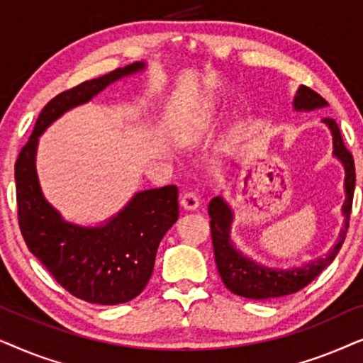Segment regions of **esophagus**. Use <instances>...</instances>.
<instances>
[{
  "label": "esophagus",
  "instance_id": "obj_1",
  "mask_svg": "<svg viewBox=\"0 0 363 363\" xmlns=\"http://www.w3.org/2000/svg\"><path fill=\"white\" fill-rule=\"evenodd\" d=\"M180 203L185 210L191 211V210H196L198 205H200V200H198V196L193 191H185L180 198Z\"/></svg>",
  "mask_w": 363,
  "mask_h": 363
}]
</instances>
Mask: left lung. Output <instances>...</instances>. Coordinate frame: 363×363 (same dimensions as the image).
<instances>
[{"label": "left lung", "instance_id": "1", "mask_svg": "<svg viewBox=\"0 0 363 363\" xmlns=\"http://www.w3.org/2000/svg\"><path fill=\"white\" fill-rule=\"evenodd\" d=\"M327 101L319 96L311 87L301 86L294 97L296 111H314V108L325 107ZM330 128L332 138H334V155L344 163L345 168V203L342 206L345 216V226L340 233L339 241L329 255L320 259H315L302 267H292V269H272L257 264L250 257L242 256L240 251L233 246L230 240V230L233 223V210L230 205L223 200V196H215L208 206V215L211 221V240L213 250H215V261L221 281L233 294H238L247 299H274L294 294V292L304 289L311 284L327 266L334 261V257L344 245L347 228H349V216L352 211V201H354L355 190V165L354 157L347 150L344 140H342L340 128L334 118L325 117L324 121Z\"/></svg>", "mask_w": 363, "mask_h": 363}]
</instances>
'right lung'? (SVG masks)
Segmentation results:
<instances>
[{
	"instance_id": "obj_1",
	"label": "right lung",
	"mask_w": 363,
	"mask_h": 363,
	"mask_svg": "<svg viewBox=\"0 0 363 363\" xmlns=\"http://www.w3.org/2000/svg\"><path fill=\"white\" fill-rule=\"evenodd\" d=\"M143 67V62H133L57 94L39 113L14 165L19 230L29 251L64 289L91 304H122L145 289L158 245L178 220V188L168 185L137 193L102 226L72 225L43 196L36 175L38 140L69 108L89 102L108 84Z\"/></svg>"
}]
</instances>
